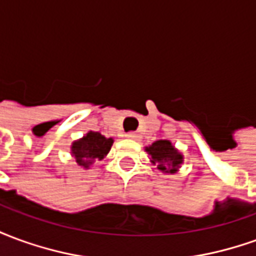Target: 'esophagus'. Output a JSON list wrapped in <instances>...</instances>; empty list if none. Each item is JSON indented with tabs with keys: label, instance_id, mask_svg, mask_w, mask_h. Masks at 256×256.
<instances>
[{
	"label": "esophagus",
	"instance_id": "obj_1",
	"mask_svg": "<svg viewBox=\"0 0 256 256\" xmlns=\"http://www.w3.org/2000/svg\"><path fill=\"white\" fill-rule=\"evenodd\" d=\"M126 137H128V140H134V141H137V140H140V136L137 133H134V132H132V133H128L126 134Z\"/></svg>",
	"mask_w": 256,
	"mask_h": 256
}]
</instances>
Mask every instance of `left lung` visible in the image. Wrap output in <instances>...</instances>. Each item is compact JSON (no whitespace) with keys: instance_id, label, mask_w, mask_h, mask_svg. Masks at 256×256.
Returning a JSON list of instances; mask_svg holds the SVG:
<instances>
[{"instance_id":"obj_1","label":"left lung","mask_w":256,"mask_h":256,"mask_svg":"<svg viewBox=\"0 0 256 256\" xmlns=\"http://www.w3.org/2000/svg\"><path fill=\"white\" fill-rule=\"evenodd\" d=\"M145 150L150 156V163L156 164L158 170L163 174H176L182 166V152H180L168 140H158L145 146Z\"/></svg>"}]
</instances>
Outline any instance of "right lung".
<instances>
[{
	"label": "right lung",
	"mask_w": 256,
	"mask_h": 256,
	"mask_svg": "<svg viewBox=\"0 0 256 256\" xmlns=\"http://www.w3.org/2000/svg\"><path fill=\"white\" fill-rule=\"evenodd\" d=\"M114 138H106L98 132H88L82 138L71 144V156L84 170H89L97 162L102 160L111 150Z\"/></svg>",
	"instance_id": "obj_1"
}]
</instances>
